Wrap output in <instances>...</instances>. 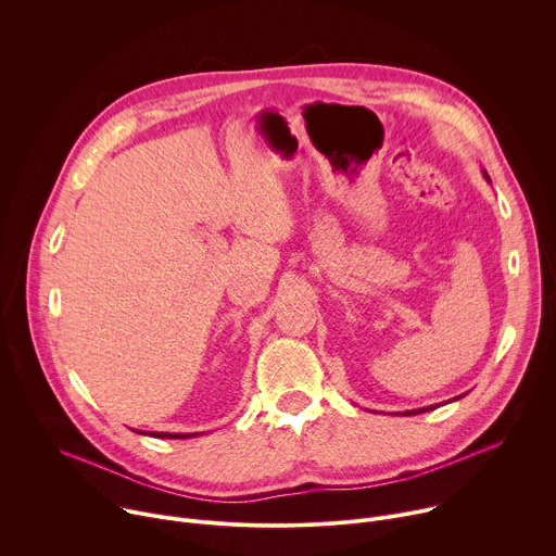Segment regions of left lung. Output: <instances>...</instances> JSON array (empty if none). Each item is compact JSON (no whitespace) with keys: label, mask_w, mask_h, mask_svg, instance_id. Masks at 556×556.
<instances>
[{"label":"left lung","mask_w":556,"mask_h":556,"mask_svg":"<svg viewBox=\"0 0 556 556\" xmlns=\"http://www.w3.org/2000/svg\"><path fill=\"white\" fill-rule=\"evenodd\" d=\"M484 174V178L491 182V178H489V174L486 172H482ZM464 395V393H462ZM462 395H455V399L453 401H459L462 399ZM438 405H431V407H422V409H412V412H403V416H412V414H425V412H431V409H435Z\"/></svg>","instance_id":"1"}]
</instances>
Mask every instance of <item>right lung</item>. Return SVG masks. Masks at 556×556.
<instances>
[{
  "label": "right lung",
  "instance_id": "1",
  "mask_svg": "<svg viewBox=\"0 0 556 556\" xmlns=\"http://www.w3.org/2000/svg\"><path fill=\"white\" fill-rule=\"evenodd\" d=\"M142 435H151V438H167V440H185V438H193L198 433H155V431H136Z\"/></svg>",
  "mask_w": 556,
  "mask_h": 556
}]
</instances>
